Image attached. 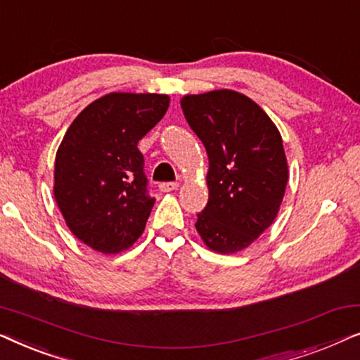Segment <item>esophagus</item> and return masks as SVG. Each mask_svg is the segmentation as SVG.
I'll use <instances>...</instances> for the list:
<instances>
[{
  "label": "esophagus",
  "mask_w": 360,
  "mask_h": 360,
  "mask_svg": "<svg viewBox=\"0 0 360 360\" xmlns=\"http://www.w3.org/2000/svg\"><path fill=\"white\" fill-rule=\"evenodd\" d=\"M179 188V184L176 181H164V184L159 185V190L162 193H169V191H174Z\"/></svg>",
  "instance_id": "34e87169"
}]
</instances>
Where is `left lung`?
<instances>
[{"label":"left lung","mask_w":360,"mask_h":360,"mask_svg":"<svg viewBox=\"0 0 360 360\" xmlns=\"http://www.w3.org/2000/svg\"><path fill=\"white\" fill-rule=\"evenodd\" d=\"M180 105L210 159V198L196 233L213 252L236 254L280 211L288 181L282 136L257 103L228 88L185 95Z\"/></svg>","instance_id":"left-lung-1"}]
</instances>
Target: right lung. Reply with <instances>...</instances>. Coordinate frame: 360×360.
I'll return each mask as SVG.
<instances>
[{"label": "right lung", "instance_id": "right-lung-1", "mask_svg": "<svg viewBox=\"0 0 360 360\" xmlns=\"http://www.w3.org/2000/svg\"><path fill=\"white\" fill-rule=\"evenodd\" d=\"M169 105L159 93H108L73 120L58 146L53 198L72 234L96 252L120 254L144 233L155 200L137 144Z\"/></svg>", "mask_w": 360, "mask_h": 360}]
</instances>
